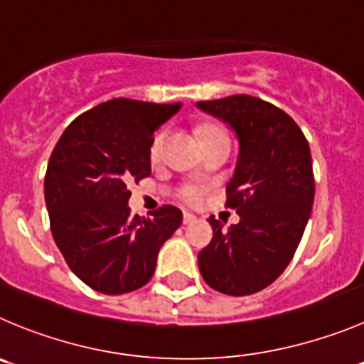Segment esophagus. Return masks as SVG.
I'll return each instance as SVG.
<instances>
[{
    "label": "esophagus",
    "mask_w": 364,
    "mask_h": 364,
    "mask_svg": "<svg viewBox=\"0 0 364 364\" xmlns=\"http://www.w3.org/2000/svg\"><path fill=\"white\" fill-rule=\"evenodd\" d=\"M195 220H196V216H195V214H191V213H184V216H182V221H184V225L193 223Z\"/></svg>",
    "instance_id": "esophagus-1"
}]
</instances>
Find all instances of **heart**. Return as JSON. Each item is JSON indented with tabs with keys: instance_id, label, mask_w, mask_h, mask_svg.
Here are the masks:
<instances>
[{
	"instance_id": "b5f03b06",
	"label": "heart",
	"mask_w": 364,
	"mask_h": 364,
	"mask_svg": "<svg viewBox=\"0 0 364 364\" xmlns=\"http://www.w3.org/2000/svg\"><path fill=\"white\" fill-rule=\"evenodd\" d=\"M196 132H198L202 143L218 139V137H227V132H225L223 128L216 123H200L198 127H196ZM162 151H164V134L161 132L155 136V139L151 141L150 144V161L151 162L161 161ZM178 196L184 200V202L193 203V205H195V203L202 202L203 188L198 184H184L182 188H180Z\"/></svg>"
}]
</instances>
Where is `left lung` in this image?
Listing matches in <instances>:
<instances>
[{
	"label": "left lung",
	"mask_w": 364,
	"mask_h": 364,
	"mask_svg": "<svg viewBox=\"0 0 364 364\" xmlns=\"http://www.w3.org/2000/svg\"><path fill=\"white\" fill-rule=\"evenodd\" d=\"M196 105L230 124L240 139L225 207L241 220L223 228L209 218L213 240L198 254L200 273L223 295H254L286 269L306 230L314 200L309 143L291 116L255 96Z\"/></svg>",
	"instance_id": "1"
}]
</instances>
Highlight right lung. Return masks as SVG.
<instances>
[{
    "label": "right lung",
    "instance_id": "right-lung-1",
    "mask_svg": "<svg viewBox=\"0 0 364 364\" xmlns=\"http://www.w3.org/2000/svg\"><path fill=\"white\" fill-rule=\"evenodd\" d=\"M180 103L116 98L71 121L51 151L44 198L58 250L82 282L123 295L151 279L157 254L182 223L162 205L150 218L130 216L128 184L151 173L150 144Z\"/></svg>",
    "mask_w": 364,
    "mask_h": 364
}]
</instances>
